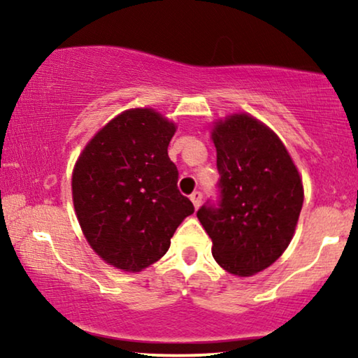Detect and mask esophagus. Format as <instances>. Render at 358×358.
<instances>
[{
	"label": "esophagus",
	"mask_w": 358,
	"mask_h": 358,
	"mask_svg": "<svg viewBox=\"0 0 358 358\" xmlns=\"http://www.w3.org/2000/svg\"><path fill=\"white\" fill-rule=\"evenodd\" d=\"M190 200H192L194 207L199 208L200 203H202V192H199V190H195V192L190 194Z\"/></svg>",
	"instance_id": "esophagus-1"
}]
</instances>
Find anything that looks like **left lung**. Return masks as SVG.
<instances>
[{
  "label": "left lung",
  "mask_w": 358,
  "mask_h": 358,
  "mask_svg": "<svg viewBox=\"0 0 358 358\" xmlns=\"http://www.w3.org/2000/svg\"><path fill=\"white\" fill-rule=\"evenodd\" d=\"M218 197L197 217L212 238V254L234 275L248 277L277 261L292 241L303 184L278 136L246 114L218 122Z\"/></svg>",
  "instance_id": "8db88e82"
}]
</instances>
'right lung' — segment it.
I'll use <instances>...</instances> for the list:
<instances>
[{
    "label": "right lung",
    "instance_id": "add662e5",
    "mask_svg": "<svg viewBox=\"0 0 358 358\" xmlns=\"http://www.w3.org/2000/svg\"><path fill=\"white\" fill-rule=\"evenodd\" d=\"M176 131L151 109L110 120L83 151L73 171V203L83 233L107 264L138 272L169 249L194 205L178 189L168 156Z\"/></svg>",
    "mask_w": 358,
    "mask_h": 358
}]
</instances>
